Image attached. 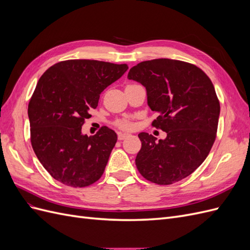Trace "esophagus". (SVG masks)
Returning <instances> with one entry per match:
<instances>
[{"label": "esophagus", "mask_w": 250, "mask_h": 250, "mask_svg": "<svg viewBox=\"0 0 250 250\" xmlns=\"http://www.w3.org/2000/svg\"><path fill=\"white\" fill-rule=\"evenodd\" d=\"M129 133H119L118 134V139L120 140V141H122V140H125L126 138H128L129 137Z\"/></svg>", "instance_id": "1"}]
</instances>
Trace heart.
<instances>
[{"instance_id":"obj_1","label":"heart","mask_w":250,"mask_h":250,"mask_svg":"<svg viewBox=\"0 0 250 250\" xmlns=\"http://www.w3.org/2000/svg\"><path fill=\"white\" fill-rule=\"evenodd\" d=\"M116 125L119 128H121V129H125V130H130V129H132V127H133L132 123L128 120H119L116 122Z\"/></svg>"}]
</instances>
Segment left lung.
Wrapping results in <instances>:
<instances>
[{"instance_id": "obj_1", "label": "left lung", "mask_w": 250, "mask_h": 250, "mask_svg": "<svg viewBox=\"0 0 250 250\" xmlns=\"http://www.w3.org/2000/svg\"><path fill=\"white\" fill-rule=\"evenodd\" d=\"M128 78L146 87L148 105L158 117L152 126L167 132L158 140L141 132L135 165L144 178L168 186L204 162L216 140L220 102L208 75L181 60L160 58L132 66Z\"/></svg>"}]
</instances>
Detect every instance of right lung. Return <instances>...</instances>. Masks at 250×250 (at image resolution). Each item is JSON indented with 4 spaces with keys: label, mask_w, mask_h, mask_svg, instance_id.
<instances>
[{
    "label": "right lung",
    "mask_w": 250,
    "mask_h": 250,
    "mask_svg": "<svg viewBox=\"0 0 250 250\" xmlns=\"http://www.w3.org/2000/svg\"><path fill=\"white\" fill-rule=\"evenodd\" d=\"M126 63L70 59L50 66L40 78L28 105L30 139L50 175L60 183L84 188L100 179L117 133L102 126L95 135L81 127L98 106L100 94L127 71Z\"/></svg>",
    "instance_id": "right-lung-1"
}]
</instances>
